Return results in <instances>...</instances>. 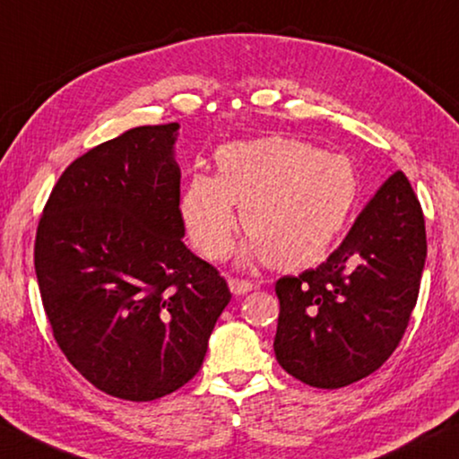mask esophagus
I'll list each match as a JSON object with an SVG mask.
<instances>
[{
	"mask_svg": "<svg viewBox=\"0 0 459 459\" xmlns=\"http://www.w3.org/2000/svg\"><path fill=\"white\" fill-rule=\"evenodd\" d=\"M228 285H230V291L234 295H246L248 291H252V283H250V281H244V279L231 277L228 281Z\"/></svg>",
	"mask_w": 459,
	"mask_h": 459,
	"instance_id": "1",
	"label": "esophagus"
}]
</instances>
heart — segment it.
<instances>
[{
    "label": "heart",
    "instance_id": "b5f03b06",
    "mask_svg": "<svg viewBox=\"0 0 459 459\" xmlns=\"http://www.w3.org/2000/svg\"><path fill=\"white\" fill-rule=\"evenodd\" d=\"M217 176L195 174L180 199L186 234L203 256L220 258L236 230L248 231L242 260L281 269L314 264L334 242L357 201L351 161L293 137L223 145Z\"/></svg>",
    "mask_w": 459,
    "mask_h": 459
}]
</instances>
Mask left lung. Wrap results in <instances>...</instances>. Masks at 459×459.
<instances>
[{
	"label": "left lung",
	"instance_id": "1",
	"mask_svg": "<svg viewBox=\"0 0 459 459\" xmlns=\"http://www.w3.org/2000/svg\"><path fill=\"white\" fill-rule=\"evenodd\" d=\"M425 217L411 182L392 174L318 269L277 281L274 357L295 379L336 390L382 368L417 306Z\"/></svg>",
	"mask_w": 459,
	"mask_h": 459
}]
</instances>
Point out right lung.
Masks as SVG:
<instances>
[{"label":"right lung","mask_w":459,"mask_h":459,"mask_svg":"<svg viewBox=\"0 0 459 459\" xmlns=\"http://www.w3.org/2000/svg\"><path fill=\"white\" fill-rule=\"evenodd\" d=\"M178 131L135 126L77 158L34 244L55 341L91 385L131 402L196 376L231 299L220 273L182 242Z\"/></svg>","instance_id":"add662e5"}]
</instances>
